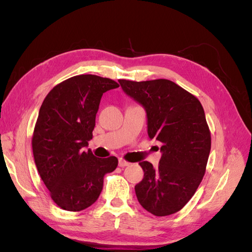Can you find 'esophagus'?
<instances>
[{
	"label": "esophagus",
	"instance_id": "34e87169",
	"mask_svg": "<svg viewBox=\"0 0 252 252\" xmlns=\"http://www.w3.org/2000/svg\"><path fill=\"white\" fill-rule=\"evenodd\" d=\"M129 165H130V163L126 162L125 159H123V158H120L119 159V166L120 167H126V166H129Z\"/></svg>",
	"mask_w": 252,
	"mask_h": 252
}]
</instances>
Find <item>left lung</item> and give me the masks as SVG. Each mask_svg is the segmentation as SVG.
<instances>
[{
    "instance_id": "left-lung-1",
    "label": "left lung",
    "mask_w": 252,
    "mask_h": 252,
    "mask_svg": "<svg viewBox=\"0 0 252 252\" xmlns=\"http://www.w3.org/2000/svg\"><path fill=\"white\" fill-rule=\"evenodd\" d=\"M122 88L147 113L150 139L162 143L158 168L144 161L135 194L157 217L180 211L201 184L211 148V135L201 102L172 81L119 80Z\"/></svg>"
}]
</instances>
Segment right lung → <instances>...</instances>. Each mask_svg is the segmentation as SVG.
Returning <instances> with one entry per match:
<instances>
[{
    "mask_svg": "<svg viewBox=\"0 0 252 252\" xmlns=\"http://www.w3.org/2000/svg\"><path fill=\"white\" fill-rule=\"evenodd\" d=\"M120 85L111 79L80 74L61 82L44 98L32 134L34 163L49 194L60 208L81 211L103 189L104 175L118 158H96L88 146L101 97Z\"/></svg>",
    "mask_w": 252,
    "mask_h": 252,
    "instance_id": "add662e5",
    "label": "right lung"
}]
</instances>
